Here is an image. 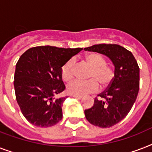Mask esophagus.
I'll return each instance as SVG.
<instances>
[{
  "label": "esophagus",
  "mask_w": 152,
  "mask_h": 152,
  "mask_svg": "<svg viewBox=\"0 0 152 152\" xmlns=\"http://www.w3.org/2000/svg\"><path fill=\"white\" fill-rule=\"evenodd\" d=\"M72 96L74 98H76V99H82V97H83L82 95H72Z\"/></svg>",
  "instance_id": "1"
}]
</instances>
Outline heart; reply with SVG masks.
Instances as JSON below:
<instances>
[{"label": "heart", "mask_w": 152, "mask_h": 152, "mask_svg": "<svg viewBox=\"0 0 152 152\" xmlns=\"http://www.w3.org/2000/svg\"><path fill=\"white\" fill-rule=\"evenodd\" d=\"M84 61L91 68L88 74L87 81L74 80L67 87V91L72 95H83L88 93L95 92L99 90V84L102 88H107L113 79V72L106 64V60L97 53H91L86 55ZM75 61L69 59L61 69L62 80L69 82L73 78Z\"/></svg>", "instance_id": "obj_1"}]
</instances>
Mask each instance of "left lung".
Listing matches in <instances>:
<instances>
[{"label":"left lung","instance_id":"left-lung-1","mask_svg":"<svg viewBox=\"0 0 152 152\" xmlns=\"http://www.w3.org/2000/svg\"><path fill=\"white\" fill-rule=\"evenodd\" d=\"M108 57L114 65V76L94 105L85 110L87 120L95 126L110 128L126 117L137 99L140 68L132 53L117 44H98L84 48Z\"/></svg>","mask_w":152,"mask_h":152}]
</instances>
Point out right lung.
<instances>
[{"mask_svg":"<svg viewBox=\"0 0 152 152\" xmlns=\"http://www.w3.org/2000/svg\"><path fill=\"white\" fill-rule=\"evenodd\" d=\"M81 50L36 46L20 56L14 76L15 98L23 115L32 125L50 127L62 119L65 97L56 98L65 89L61 69Z\"/></svg>","mask_w":152,"mask_h":152,"instance_id":"right-lung-1","label":"right lung"}]
</instances>
